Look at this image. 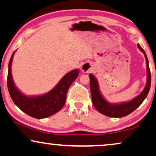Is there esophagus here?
<instances>
[{"label":"esophagus","instance_id":"34e87169","mask_svg":"<svg viewBox=\"0 0 156 156\" xmlns=\"http://www.w3.org/2000/svg\"><path fill=\"white\" fill-rule=\"evenodd\" d=\"M93 67L89 63H85L81 66V70L84 73H87L91 71Z\"/></svg>","mask_w":156,"mask_h":156}]
</instances>
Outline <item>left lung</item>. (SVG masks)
Wrapping results in <instances>:
<instances>
[{
  "mask_svg": "<svg viewBox=\"0 0 156 156\" xmlns=\"http://www.w3.org/2000/svg\"><path fill=\"white\" fill-rule=\"evenodd\" d=\"M137 47L140 49L141 52H143L145 58L146 59V67H147V84L145 88L140 95L137 97L133 98L131 101L121 103L118 104H113L109 103L106 101L98 89V84L96 78L92 74L89 75L90 78V88L91 93L92 103L97 111L100 113L104 114L110 117H123L128 115L132 112L135 111L143 101L147 97V94L150 90L151 84V70L149 68V62L147 60V55L145 52L140 47L139 44H137Z\"/></svg>",
  "mask_w": 156,
  "mask_h": 156,
  "instance_id": "left-lung-1",
  "label": "left lung"
}]
</instances>
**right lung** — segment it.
Here are the masks:
<instances>
[{"label": "right lung", "mask_w": 156, "mask_h": 156, "mask_svg": "<svg viewBox=\"0 0 156 156\" xmlns=\"http://www.w3.org/2000/svg\"><path fill=\"white\" fill-rule=\"evenodd\" d=\"M15 52H13L9 63L7 85L13 101L18 107L30 117L43 119L53 115L63 107L66 101L67 92L73 82L79 74V70L75 69L65 75L55 87L44 95L29 96L23 95L17 89L11 75V63Z\"/></svg>", "instance_id": "right-lung-1"}]
</instances>
